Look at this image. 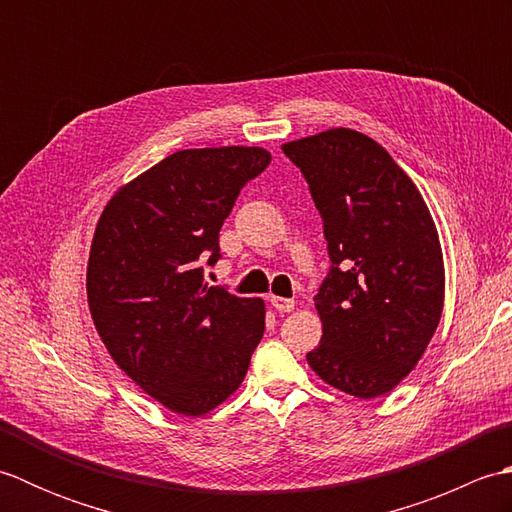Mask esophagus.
Instances as JSON below:
<instances>
[{"instance_id": "esophagus-1", "label": "esophagus", "mask_w": 512, "mask_h": 512, "mask_svg": "<svg viewBox=\"0 0 512 512\" xmlns=\"http://www.w3.org/2000/svg\"><path fill=\"white\" fill-rule=\"evenodd\" d=\"M270 303H273V308L277 312H292L295 310V301L292 299H286V297H270Z\"/></svg>"}]
</instances>
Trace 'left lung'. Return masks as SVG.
<instances>
[{
	"label": "left lung",
	"instance_id": "obj_1",
	"mask_svg": "<svg viewBox=\"0 0 512 512\" xmlns=\"http://www.w3.org/2000/svg\"><path fill=\"white\" fill-rule=\"evenodd\" d=\"M323 220L330 273L308 365L356 398L394 389L427 350L444 306V262L420 191L376 140L328 129L286 143Z\"/></svg>",
	"mask_w": 512,
	"mask_h": 512
}]
</instances>
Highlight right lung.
Listing matches in <instances>:
<instances>
[{"label":"right lung","instance_id":"1","mask_svg":"<svg viewBox=\"0 0 512 512\" xmlns=\"http://www.w3.org/2000/svg\"><path fill=\"white\" fill-rule=\"evenodd\" d=\"M262 147L184 149L125 184L96 224L88 303L116 365L160 405L202 416L242 385L264 336L262 299L204 284Z\"/></svg>","mask_w":512,"mask_h":512}]
</instances>
